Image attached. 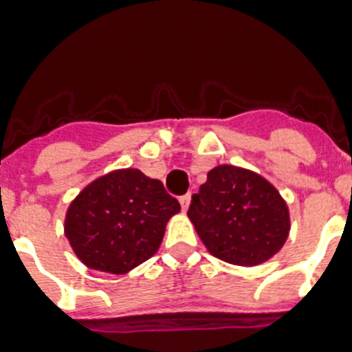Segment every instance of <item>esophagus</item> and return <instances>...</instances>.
Segmentation results:
<instances>
[{
	"label": "esophagus",
	"mask_w": 352,
	"mask_h": 352,
	"mask_svg": "<svg viewBox=\"0 0 352 352\" xmlns=\"http://www.w3.org/2000/svg\"><path fill=\"white\" fill-rule=\"evenodd\" d=\"M190 201H192V193H186V195H182V197L179 199V203H181L182 206V212H186L188 206H190Z\"/></svg>",
	"instance_id": "obj_1"
}]
</instances>
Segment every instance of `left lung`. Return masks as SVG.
<instances>
[{
    "instance_id": "8db88e82",
    "label": "left lung",
    "mask_w": 352,
    "mask_h": 352,
    "mask_svg": "<svg viewBox=\"0 0 352 352\" xmlns=\"http://www.w3.org/2000/svg\"><path fill=\"white\" fill-rule=\"evenodd\" d=\"M188 217L206 250L237 267L272 259L289 239L290 212L278 188L246 168L219 164L192 195Z\"/></svg>"
}]
</instances>
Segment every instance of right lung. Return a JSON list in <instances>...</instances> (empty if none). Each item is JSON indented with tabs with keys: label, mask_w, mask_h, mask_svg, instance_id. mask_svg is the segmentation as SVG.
Returning <instances> with one entry per match:
<instances>
[{
	"label": "right lung",
	"mask_w": 352,
	"mask_h": 352,
	"mask_svg": "<svg viewBox=\"0 0 352 352\" xmlns=\"http://www.w3.org/2000/svg\"><path fill=\"white\" fill-rule=\"evenodd\" d=\"M179 212L181 204L162 182L122 168L89 182L71 201L63 232L85 267L122 276L159 250L168 221Z\"/></svg>",
	"instance_id": "1"
}]
</instances>
